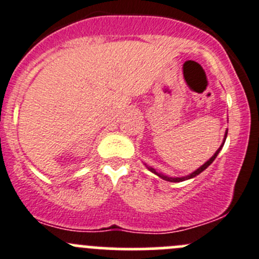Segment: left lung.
I'll use <instances>...</instances> for the list:
<instances>
[{
	"label": "left lung",
	"instance_id": "obj_1",
	"mask_svg": "<svg viewBox=\"0 0 259 259\" xmlns=\"http://www.w3.org/2000/svg\"><path fill=\"white\" fill-rule=\"evenodd\" d=\"M227 135H228V129H227V132H225V135H224V139H223V143H222V145H220V148L219 149L217 150V152L214 153V155H212L211 158H210L209 160H207V162H205L204 164L201 165V167H199L197 168L196 170H193L192 173H190V175H187V176H185V177H169V176H167V175H163L162 172H158V170H155L154 168L153 167H149V165L148 164H145V167L148 168V169L150 170V172L152 173H154V175H157L158 177H160L162 178V180H164V181H169V182H182V181H186V180H191V178H193V177H196V176H199L200 173L202 172V170H205L206 169L207 167H209L210 164H211L212 162H214L215 160V158L218 157V154H219V152L220 150H222V148H223V145H224V143H225V139H227Z\"/></svg>",
	"mask_w": 259,
	"mask_h": 259
}]
</instances>
